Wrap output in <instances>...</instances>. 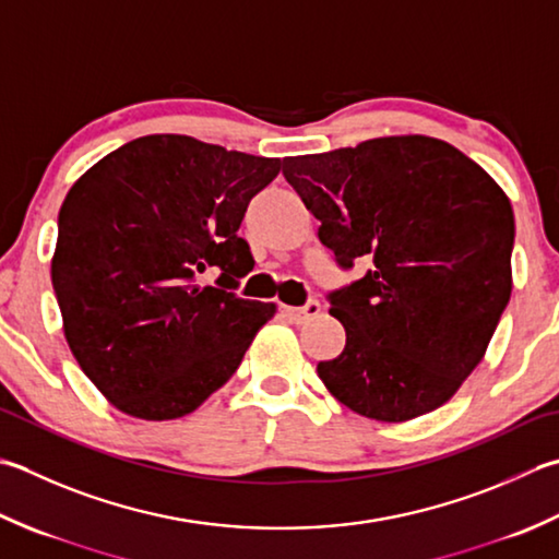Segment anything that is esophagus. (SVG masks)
<instances>
[{
	"mask_svg": "<svg viewBox=\"0 0 559 559\" xmlns=\"http://www.w3.org/2000/svg\"><path fill=\"white\" fill-rule=\"evenodd\" d=\"M320 300H308L302 305V308H283V314L288 317V320H293L295 324H302V322H308V320H312V317H317L320 314Z\"/></svg>",
	"mask_w": 559,
	"mask_h": 559,
	"instance_id": "34e87169",
	"label": "esophagus"
}]
</instances>
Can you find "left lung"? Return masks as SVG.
Masks as SVG:
<instances>
[{
  "label": "left lung",
  "mask_w": 559,
  "mask_h": 559,
  "mask_svg": "<svg viewBox=\"0 0 559 559\" xmlns=\"http://www.w3.org/2000/svg\"><path fill=\"white\" fill-rule=\"evenodd\" d=\"M320 242L366 276L332 290L344 352L320 360L332 395L407 421L455 395L511 298L513 211L499 183L443 140L392 135L283 159Z\"/></svg>",
  "instance_id": "obj_1"
}]
</instances>
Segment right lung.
I'll return each mask as SVG.
<instances>
[{"label": "right lung", "instance_id": "right-lung-1", "mask_svg": "<svg viewBox=\"0 0 559 559\" xmlns=\"http://www.w3.org/2000/svg\"><path fill=\"white\" fill-rule=\"evenodd\" d=\"M281 169L189 135H145L76 179L50 276L76 364L114 407L179 419L233 378L276 314L233 293L254 269L237 229ZM211 267L222 276L203 287Z\"/></svg>", "mask_w": 559, "mask_h": 559}]
</instances>
